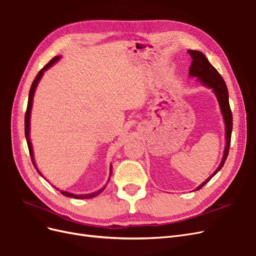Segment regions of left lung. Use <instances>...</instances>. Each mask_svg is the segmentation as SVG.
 <instances>
[{"mask_svg":"<svg viewBox=\"0 0 256 256\" xmlns=\"http://www.w3.org/2000/svg\"><path fill=\"white\" fill-rule=\"evenodd\" d=\"M188 53L190 54L192 62V66L189 68V74L192 76H198L199 80L202 84L205 86H208L210 88H212L214 92H215L217 98L219 101L220 107H221V112L224 114V118L226 122V150H224V158H222V162L220 164V166L218 169L212 173V174L205 180L203 184H201L198 189H201L208 180L216 174V173L224 167V164L226 160L228 154L230 151V136H232V128H233V114L232 110H230V103H228V92L226 88V84L224 80L220 76V73L215 69V67L208 62V60L206 58L205 55L201 53L200 51H192L189 50Z\"/></svg>","mask_w":256,"mask_h":256,"instance_id":"8db88e82","label":"left lung"}]
</instances>
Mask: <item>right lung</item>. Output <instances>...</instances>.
I'll list each match as a JSON object with an SVG mask.
<instances>
[{"mask_svg": "<svg viewBox=\"0 0 256 256\" xmlns=\"http://www.w3.org/2000/svg\"><path fill=\"white\" fill-rule=\"evenodd\" d=\"M58 58H60L58 56L54 57L53 60H51L50 62H48L44 66V67L38 72V74L36 76L34 82H32V84L30 89L28 102V107H26V117H24V128H26V142H28V146L30 155V158H32V164H34L36 170H37L38 172H39V170L37 169L36 164H35V162H34V156H32V144H30V108H32V96H34V92H35L36 86H37V84H38V82H39L40 78L42 76L44 72L48 68H50L51 66H52L55 62H57V60H58ZM39 173H40V172H39ZM40 174H41V173H40ZM110 174H112V167H110ZM104 188H105V187H104ZM104 188L100 189V190H98V192H94V194H69V192H62V190L60 192V194H64V196L76 198V199H89V198H94V196H98V194H100L104 190Z\"/></svg>", "mask_w": 256, "mask_h": 256, "instance_id": "1", "label": "right lung"}]
</instances>
